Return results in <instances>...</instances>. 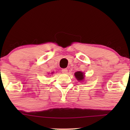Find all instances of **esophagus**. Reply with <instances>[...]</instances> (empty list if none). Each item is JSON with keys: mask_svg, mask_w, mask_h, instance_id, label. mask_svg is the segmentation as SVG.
Wrapping results in <instances>:
<instances>
[{"mask_svg": "<svg viewBox=\"0 0 130 130\" xmlns=\"http://www.w3.org/2000/svg\"><path fill=\"white\" fill-rule=\"evenodd\" d=\"M67 71H68V70H67V69H63L61 70V72L63 73H67Z\"/></svg>", "mask_w": 130, "mask_h": 130, "instance_id": "1", "label": "esophagus"}]
</instances>
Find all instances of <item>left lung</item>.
I'll return each instance as SVG.
<instances>
[{
	"instance_id": "left-lung-1",
	"label": "left lung",
	"mask_w": 130,
	"mask_h": 130,
	"mask_svg": "<svg viewBox=\"0 0 130 130\" xmlns=\"http://www.w3.org/2000/svg\"><path fill=\"white\" fill-rule=\"evenodd\" d=\"M74 76H75L78 81L84 80V78H85L84 73L80 71H79V72H76L75 73H74Z\"/></svg>"
}]
</instances>
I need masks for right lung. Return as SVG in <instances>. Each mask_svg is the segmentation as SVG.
<instances>
[{
  "mask_svg": "<svg viewBox=\"0 0 130 130\" xmlns=\"http://www.w3.org/2000/svg\"><path fill=\"white\" fill-rule=\"evenodd\" d=\"M53 72H52V73H51V74H53Z\"/></svg>",
  "mask_w": 130,
  "mask_h": 130,
  "instance_id": "obj_1",
  "label": "right lung"
}]
</instances>
